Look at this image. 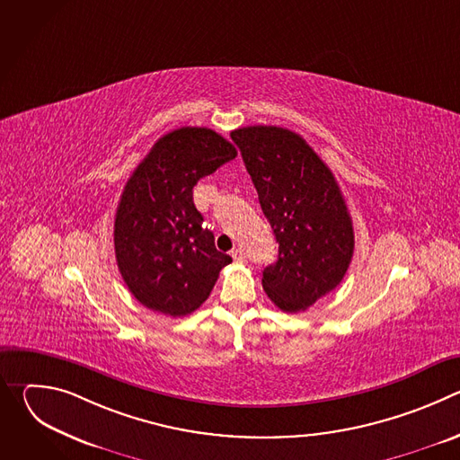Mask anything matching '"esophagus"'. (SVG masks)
<instances>
[{
  "label": "esophagus",
  "instance_id": "1",
  "mask_svg": "<svg viewBox=\"0 0 460 460\" xmlns=\"http://www.w3.org/2000/svg\"><path fill=\"white\" fill-rule=\"evenodd\" d=\"M231 256H233V260H234V261H245V260H247V254H245V251H243L242 247L234 249V251L231 252Z\"/></svg>",
  "mask_w": 460,
  "mask_h": 460
}]
</instances>
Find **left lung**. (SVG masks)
Returning <instances> with one entry per match:
<instances>
[{
    "label": "left lung",
    "instance_id": "obj_1",
    "mask_svg": "<svg viewBox=\"0 0 460 460\" xmlns=\"http://www.w3.org/2000/svg\"><path fill=\"white\" fill-rule=\"evenodd\" d=\"M231 138L279 242V260L261 273V286L282 311H305L342 282L353 258V222L341 187L289 128L251 125Z\"/></svg>",
    "mask_w": 460,
    "mask_h": 460
}]
</instances>
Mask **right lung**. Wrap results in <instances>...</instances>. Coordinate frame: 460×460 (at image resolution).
I'll return each mask as SVG.
<instances>
[{"label": "right lung", "instance_id": "add662e5", "mask_svg": "<svg viewBox=\"0 0 460 460\" xmlns=\"http://www.w3.org/2000/svg\"><path fill=\"white\" fill-rule=\"evenodd\" d=\"M234 156V146L215 130L180 127L127 180L114 218V252L123 282L142 305L185 316L208 300L233 261L202 227L192 187Z\"/></svg>", "mask_w": 460, "mask_h": 460}]
</instances>
